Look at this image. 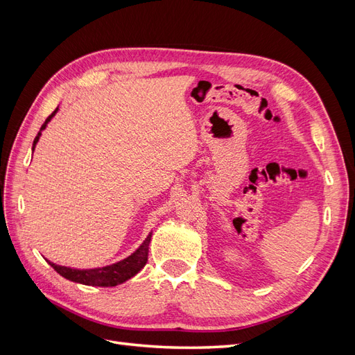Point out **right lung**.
Masks as SVG:
<instances>
[{
  "label": "right lung",
  "instance_id": "obj_1",
  "mask_svg": "<svg viewBox=\"0 0 355 355\" xmlns=\"http://www.w3.org/2000/svg\"><path fill=\"white\" fill-rule=\"evenodd\" d=\"M58 112V108L51 112V115L47 116V120L44 121V124L41 125L38 135L34 139V145H32V151L38 142V139L41 136V132L44 130L46 125L49 124V121L51 120L55 114ZM151 237L153 234H149L146 240L141 244L139 249L130 254L125 259L108 265V266H102V268H93V270H73V268H68V266H60L53 263L50 261H47L55 271L59 272L62 277H65L67 280L80 283V284H85V286H99V287H114L121 284L124 282H127L128 278L135 277L142 268L146 265L148 262V249H149V243H151Z\"/></svg>",
  "mask_w": 355,
  "mask_h": 355
}]
</instances>
